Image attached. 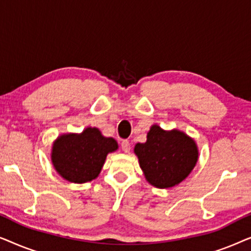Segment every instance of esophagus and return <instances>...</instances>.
Returning a JSON list of instances; mask_svg holds the SVG:
<instances>
[{
	"label": "esophagus",
	"instance_id": "34e87169",
	"mask_svg": "<svg viewBox=\"0 0 251 251\" xmlns=\"http://www.w3.org/2000/svg\"><path fill=\"white\" fill-rule=\"evenodd\" d=\"M121 149H122V151L125 153H129L130 152V149H131V146H130L129 140H126V139L122 140V142H121Z\"/></svg>",
	"mask_w": 251,
	"mask_h": 251
}]
</instances>
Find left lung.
<instances>
[{
	"mask_svg": "<svg viewBox=\"0 0 251 251\" xmlns=\"http://www.w3.org/2000/svg\"><path fill=\"white\" fill-rule=\"evenodd\" d=\"M135 153L147 181L159 188L173 187L188 176L198 161L197 144L184 132L153 126Z\"/></svg>",
	"mask_w": 251,
	"mask_h": 251,
	"instance_id": "1",
	"label": "left lung"
}]
</instances>
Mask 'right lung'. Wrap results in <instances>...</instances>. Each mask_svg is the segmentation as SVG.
Masks as SVG:
<instances>
[{
	"instance_id": "obj_1",
	"label": "right lung",
	"mask_w": 251,
	"mask_h": 251,
	"mask_svg": "<svg viewBox=\"0 0 251 251\" xmlns=\"http://www.w3.org/2000/svg\"><path fill=\"white\" fill-rule=\"evenodd\" d=\"M116 150L115 139L106 138L97 128H87L80 135L60 136L52 146L51 160L61 177L81 184L97 178L107 154Z\"/></svg>"
}]
</instances>
